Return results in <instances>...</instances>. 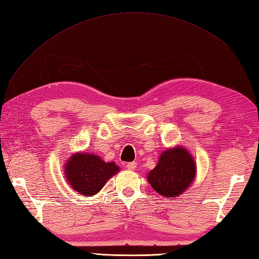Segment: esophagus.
<instances>
[{
    "label": "esophagus",
    "mask_w": 259,
    "mask_h": 259,
    "mask_svg": "<svg viewBox=\"0 0 259 259\" xmlns=\"http://www.w3.org/2000/svg\"><path fill=\"white\" fill-rule=\"evenodd\" d=\"M126 168H128L129 170H135L137 168V162H129L128 164H126Z\"/></svg>",
    "instance_id": "esophagus-1"
}]
</instances>
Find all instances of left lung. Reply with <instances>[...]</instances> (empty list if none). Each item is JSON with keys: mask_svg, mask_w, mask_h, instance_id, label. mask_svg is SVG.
<instances>
[{"mask_svg": "<svg viewBox=\"0 0 259 259\" xmlns=\"http://www.w3.org/2000/svg\"><path fill=\"white\" fill-rule=\"evenodd\" d=\"M197 166L191 153L181 146L161 152L157 166L147 175L148 183L169 199L180 196L194 183Z\"/></svg>", "mask_w": 259, "mask_h": 259, "instance_id": "obj_1", "label": "left lung"}]
</instances>
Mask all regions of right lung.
<instances>
[{
  "mask_svg": "<svg viewBox=\"0 0 259 259\" xmlns=\"http://www.w3.org/2000/svg\"><path fill=\"white\" fill-rule=\"evenodd\" d=\"M120 170L115 162H106L91 152H75L64 164V175L72 189L84 197L98 194Z\"/></svg>",
  "mask_w": 259,
  "mask_h": 259,
  "instance_id": "right-lung-1",
  "label": "right lung"
}]
</instances>
